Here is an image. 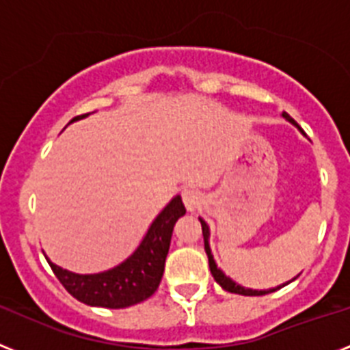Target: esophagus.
<instances>
[{
	"mask_svg": "<svg viewBox=\"0 0 350 350\" xmlns=\"http://www.w3.org/2000/svg\"><path fill=\"white\" fill-rule=\"evenodd\" d=\"M181 198H183L185 206H187L189 211L198 210L202 204V196L196 189H185L183 192H181Z\"/></svg>",
	"mask_w": 350,
	"mask_h": 350,
	"instance_id": "1",
	"label": "esophagus"
}]
</instances>
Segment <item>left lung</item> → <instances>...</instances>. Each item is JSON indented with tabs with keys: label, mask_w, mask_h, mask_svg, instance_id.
Segmentation results:
<instances>
[{
	"label": "left lung",
	"mask_w": 350,
	"mask_h": 350,
	"mask_svg": "<svg viewBox=\"0 0 350 350\" xmlns=\"http://www.w3.org/2000/svg\"><path fill=\"white\" fill-rule=\"evenodd\" d=\"M283 117H284V119H288L290 122H293V124H295V120H293L292 117H290L288 113H286V111H284V113H283ZM199 220H201L202 239H204V251H206V254H208V261H210L211 275H213V278H215V281H217V283L220 284V286H222V288L228 290V292H231V293H240V295H265V293L275 292V290H278V288H272V290H260V292H258V290L243 288V286H240V284H237V283H234V281H231L230 278H228V275H226L224 272H222V270L217 269L215 260H213V256H211L210 243H208V237H210V231H208L206 222H204V220H202V219H199Z\"/></svg>",
	"instance_id": "1"
}]
</instances>
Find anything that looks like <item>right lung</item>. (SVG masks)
Here are the masks:
<instances>
[{
    "label": "right lung",
    "mask_w": 350,
    "mask_h": 350,
    "mask_svg": "<svg viewBox=\"0 0 350 350\" xmlns=\"http://www.w3.org/2000/svg\"><path fill=\"white\" fill-rule=\"evenodd\" d=\"M83 116H76L78 120ZM70 120V122H72ZM187 213L181 198H174L161 211L157 220L149 228L146 239L139 249L131 254L124 263L116 269L101 272V274L80 275L67 272L48 260L49 267L55 272L64 288L83 304L101 308H128L137 302L146 301L157 292L158 284L163 275L167 252L170 247V237L174 230L176 220Z\"/></svg>",
    "instance_id": "obj_1"
}]
</instances>
